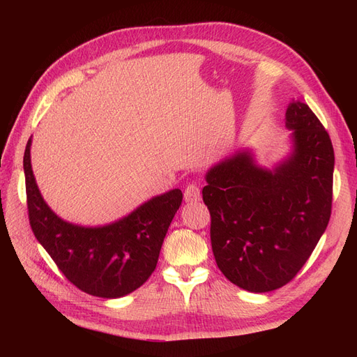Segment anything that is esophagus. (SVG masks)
<instances>
[{
    "label": "esophagus",
    "mask_w": 357,
    "mask_h": 357,
    "mask_svg": "<svg viewBox=\"0 0 357 357\" xmlns=\"http://www.w3.org/2000/svg\"><path fill=\"white\" fill-rule=\"evenodd\" d=\"M201 199V189L197 183H190L185 189V201L186 202H198Z\"/></svg>",
    "instance_id": "obj_1"
}]
</instances>
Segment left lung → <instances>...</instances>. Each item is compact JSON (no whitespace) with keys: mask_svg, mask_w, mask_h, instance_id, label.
<instances>
[{"mask_svg":"<svg viewBox=\"0 0 357 357\" xmlns=\"http://www.w3.org/2000/svg\"><path fill=\"white\" fill-rule=\"evenodd\" d=\"M286 126L294 131V152L275 169L241 152L213 167L202 189L215 264L231 283L255 294L291 282L331 219L329 134L301 101L289 105Z\"/></svg>","mask_w":357,"mask_h":357,"instance_id":"obj_1","label":"left lung"}]
</instances>
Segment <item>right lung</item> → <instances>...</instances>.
I'll return each instance as SVG.
<instances>
[{
  "mask_svg": "<svg viewBox=\"0 0 357 357\" xmlns=\"http://www.w3.org/2000/svg\"><path fill=\"white\" fill-rule=\"evenodd\" d=\"M31 138L24 155L31 229L61 273L92 296L121 298L143 286L155 271L162 243L183 193L172 189L126 218L100 228H84L53 213L37 188L31 168Z\"/></svg>",
  "mask_w": 357,
  "mask_h": 357,
  "instance_id": "add662e5",
  "label": "right lung"
}]
</instances>
